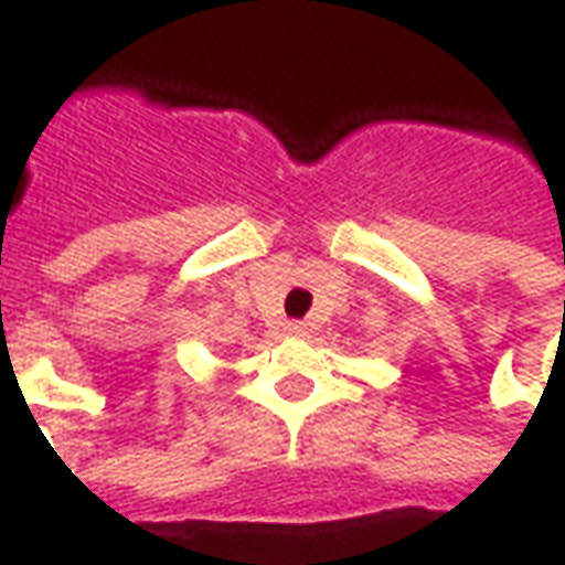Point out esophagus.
<instances>
[{"mask_svg": "<svg viewBox=\"0 0 565 565\" xmlns=\"http://www.w3.org/2000/svg\"><path fill=\"white\" fill-rule=\"evenodd\" d=\"M290 333H294V337H302V333H306V327H302V323H290Z\"/></svg>", "mask_w": 565, "mask_h": 565, "instance_id": "obj_1", "label": "esophagus"}]
</instances>
